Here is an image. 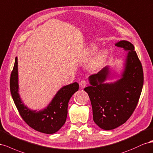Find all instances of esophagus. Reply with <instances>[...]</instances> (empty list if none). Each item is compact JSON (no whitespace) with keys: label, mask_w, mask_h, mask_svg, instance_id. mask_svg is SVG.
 <instances>
[{"label":"esophagus","mask_w":153,"mask_h":153,"mask_svg":"<svg viewBox=\"0 0 153 153\" xmlns=\"http://www.w3.org/2000/svg\"><path fill=\"white\" fill-rule=\"evenodd\" d=\"M87 84H88V81H87L86 80H85V79L81 80L79 82V86L81 87V88H83L87 85Z\"/></svg>","instance_id":"esophagus-1"}]
</instances>
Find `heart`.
Returning <instances> with one entry per match:
<instances>
[{"label": "heart", "instance_id": "heart-1", "mask_svg": "<svg viewBox=\"0 0 153 153\" xmlns=\"http://www.w3.org/2000/svg\"><path fill=\"white\" fill-rule=\"evenodd\" d=\"M97 45L95 44H92L90 46L88 49V52L90 53H94V52L97 50ZM106 54L107 53L105 51H102L100 52H99V53L95 56L94 58L92 60V62L91 63V67L94 68L99 67L103 62L104 59L106 57Z\"/></svg>", "mask_w": 153, "mask_h": 153}]
</instances>
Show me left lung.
Returning a JSON list of instances; mask_svg holds the SVG:
<instances>
[{"instance_id":"obj_1","label":"left lung","mask_w":153,"mask_h":153,"mask_svg":"<svg viewBox=\"0 0 153 153\" xmlns=\"http://www.w3.org/2000/svg\"><path fill=\"white\" fill-rule=\"evenodd\" d=\"M115 45L128 52L123 77L114 83H103L109 74L106 67L89 77L91 86L84 89L90 99L94 121L105 130L119 127L129 119L137 106L143 84L142 63L133 45L123 40Z\"/></svg>"}]
</instances>
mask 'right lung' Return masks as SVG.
Wrapping results in <instances>:
<instances>
[{
    "label": "right lung",
    "mask_w": 153,
    "mask_h": 153,
    "mask_svg": "<svg viewBox=\"0 0 153 153\" xmlns=\"http://www.w3.org/2000/svg\"><path fill=\"white\" fill-rule=\"evenodd\" d=\"M11 94L21 117L25 123L37 131L53 134L62 127L67 119L68 104L72 95L79 89V84L63 86L56 94L49 105L45 110L36 112L24 105L19 95L18 61L15 58L13 68L10 76Z\"/></svg>",
    "instance_id": "obj_1"
}]
</instances>
